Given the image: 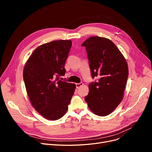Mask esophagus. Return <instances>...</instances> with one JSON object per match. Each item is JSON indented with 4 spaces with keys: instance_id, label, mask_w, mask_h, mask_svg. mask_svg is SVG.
Listing matches in <instances>:
<instances>
[{
    "instance_id": "esophagus-1",
    "label": "esophagus",
    "mask_w": 152,
    "mask_h": 152,
    "mask_svg": "<svg viewBox=\"0 0 152 152\" xmlns=\"http://www.w3.org/2000/svg\"><path fill=\"white\" fill-rule=\"evenodd\" d=\"M83 85V83H76V88H77V89L79 88V87H81Z\"/></svg>"
}]
</instances>
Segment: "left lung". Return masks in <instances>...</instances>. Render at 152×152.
I'll return each mask as SVG.
<instances>
[{"instance_id":"left-lung-1","label":"left lung","mask_w":152,"mask_h":152,"mask_svg":"<svg viewBox=\"0 0 152 152\" xmlns=\"http://www.w3.org/2000/svg\"><path fill=\"white\" fill-rule=\"evenodd\" d=\"M81 46L86 47L92 77L99 78L89 84V92L84 99L94 114L107 116L123 99L129 74L127 62L108 39L91 37Z\"/></svg>"}]
</instances>
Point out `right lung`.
<instances>
[{
  "instance_id": "1",
  "label": "right lung",
  "mask_w": 152,
  "mask_h": 152,
  "mask_svg": "<svg viewBox=\"0 0 152 152\" xmlns=\"http://www.w3.org/2000/svg\"><path fill=\"white\" fill-rule=\"evenodd\" d=\"M72 41H52L40 45L25 64L23 79L32 105L50 120H57L65 114L76 85L60 80L65 75V64Z\"/></svg>"
}]
</instances>
